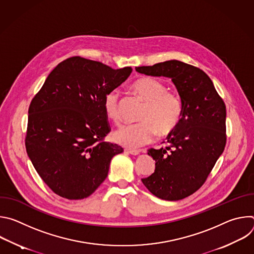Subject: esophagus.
<instances>
[{
    "instance_id": "34e87169",
    "label": "esophagus",
    "mask_w": 254,
    "mask_h": 254,
    "mask_svg": "<svg viewBox=\"0 0 254 254\" xmlns=\"http://www.w3.org/2000/svg\"><path fill=\"white\" fill-rule=\"evenodd\" d=\"M126 152L127 154H130L132 156H137L139 155V151L138 150H133V149H126Z\"/></svg>"
}]
</instances>
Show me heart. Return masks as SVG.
<instances>
[{
	"label": "heart",
	"mask_w": 254,
	"mask_h": 254,
	"mask_svg": "<svg viewBox=\"0 0 254 254\" xmlns=\"http://www.w3.org/2000/svg\"><path fill=\"white\" fill-rule=\"evenodd\" d=\"M130 88L144 101L140 122L121 127L114 133L115 140L127 148H138L148 143L160 132L168 134L180 124L183 116L181 98L167 91L166 85L157 78L141 76L133 80ZM105 116L115 123L120 121V92L108 91L102 100Z\"/></svg>",
	"instance_id": "obj_1"
}]
</instances>
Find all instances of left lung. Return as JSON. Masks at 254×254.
I'll return each instance as SVG.
<instances>
[{
    "label": "left lung",
    "mask_w": 254,
    "mask_h": 254,
    "mask_svg": "<svg viewBox=\"0 0 254 254\" xmlns=\"http://www.w3.org/2000/svg\"><path fill=\"white\" fill-rule=\"evenodd\" d=\"M138 73L171 78L183 103V116L165 148L150 149L155 172L141 179L160 199L177 201L196 192L226 144V106L205 72L179 60L135 67Z\"/></svg>",
    "instance_id": "8db88e82"
}]
</instances>
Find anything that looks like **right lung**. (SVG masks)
<instances>
[{
	"mask_svg": "<svg viewBox=\"0 0 254 254\" xmlns=\"http://www.w3.org/2000/svg\"><path fill=\"white\" fill-rule=\"evenodd\" d=\"M132 69H113L79 56L60 62L28 111L27 154L45 184L69 200L90 196L105 180L112 159L124 152L103 140L111 128L104 95Z\"/></svg>",
	"mask_w": 254,
	"mask_h": 254,
	"instance_id": "obj_1",
	"label": "right lung"
}]
</instances>
